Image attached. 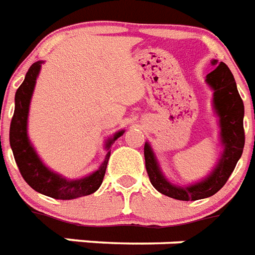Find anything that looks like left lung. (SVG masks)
<instances>
[{
	"instance_id": "left-lung-1",
	"label": "left lung",
	"mask_w": 255,
	"mask_h": 255,
	"mask_svg": "<svg viewBox=\"0 0 255 255\" xmlns=\"http://www.w3.org/2000/svg\"><path fill=\"white\" fill-rule=\"evenodd\" d=\"M213 64H217V61L214 60ZM206 81L214 89V107L219 116L221 136L225 145L222 158L219 159L218 166L214 168L213 172L205 180L188 187L174 186L167 182L159 170L156 159L148 143L144 145L145 168L151 184L163 195L179 201H198L218 192L230 178L231 172L234 171L244 152L245 108L237 89L234 76L226 64L219 63L218 67L207 75Z\"/></svg>"
}]
</instances>
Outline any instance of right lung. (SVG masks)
I'll return each instance as SVG.
<instances>
[{
	"label": "right lung",
	"instance_id": "1",
	"mask_svg": "<svg viewBox=\"0 0 255 255\" xmlns=\"http://www.w3.org/2000/svg\"><path fill=\"white\" fill-rule=\"evenodd\" d=\"M40 68H41V61L33 64L26 72L24 83L19 85L15 92V107L10 122L9 140H10V147L17 167L25 182L33 190L44 194L46 197L54 198V199H75V198L93 194L102 186L103 179H104L107 164H108V159L111 155V145L114 144V141L118 137L123 135L124 131L115 133L114 137L107 141L106 145L108 152H107L106 160L99 167V170L84 179L67 180L61 178L60 175L48 170L34 152V149L29 143L28 133H26L29 104H30V99H32L33 89H34Z\"/></svg>",
	"mask_w": 255,
	"mask_h": 255
}]
</instances>
